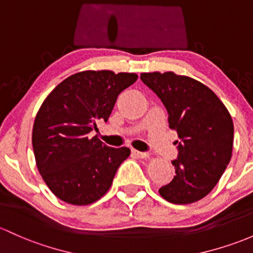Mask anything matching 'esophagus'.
Segmentation results:
<instances>
[{
    "label": "esophagus",
    "instance_id": "1",
    "mask_svg": "<svg viewBox=\"0 0 253 253\" xmlns=\"http://www.w3.org/2000/svg\"><path fill=\"white\" fill-rule=\"evenodd\" d=\"M131 153H132V156H135V157H136V158H142V159H145V158H148V157H149L148 153H146V152L137 151V149H132Z\"/></svg>",
    "mask_w": 253,
    "mask_h": 253
}]
</instances>
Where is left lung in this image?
Masks as SVG:
<instances>
[{
  "label": "left lung",
  "instance_id": "obj_1",
  "mask_svg": "<svg viewBox=\"0 0 253 253\" xmlns=\"http://www.w3.org/2000/svg\"><path fill=\"white\" fill-rule=\"evenodd\" d=\"M142 82L167 107L170 129L180 137L172 181L159 194L172 204H192L209 194L230 162L234 124L223 102L205 84L175 72H143Z\"/></svg>",
  "mask_w": 253,
  "mask_h": 253
}]
</instances>
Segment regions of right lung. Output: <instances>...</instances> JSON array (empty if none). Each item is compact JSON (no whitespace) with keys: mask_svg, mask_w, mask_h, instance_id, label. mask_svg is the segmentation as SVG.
Masks as SVG:
<instances>
[{"mask_svg":"<svg viewBox=\"0 0 253 253\" xmlns=\"http://www.w3.org/2000/svg\"><path fill=\"white\" fill-rule=\"evenodd\" d=\"M136 80L129 72H77L41 105L32 129L35 159L43 181L62 202L89 205L112 186L130 149L108 147L89 132L99 121H108L118 95Z\"/></svg>","mask_w":253,"mask_h":253,"instance_id":"obj_1","label":"right lung"}]
</instances>
